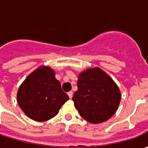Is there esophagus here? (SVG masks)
I'll return each mask as SVG.
<instances>
[{"instance_id":"34e87169","label":"esophagus","mask_w":148,"mask_h":148,"mask_svg":"<svg viewBox=\"0 0 148 148\" xmlns=\"http://www.w3.org/2000/svg\"><path fill=\"white\" fill-rule=\"evenodd\" d=\"M68 96H69V97H70V98H72V97H73V92H72V91H70V92H68Z\"/></svg>"}]
</instances>
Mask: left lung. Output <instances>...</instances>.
I'll return each mask as SVG.
<instances>
[{
	"instance_id": "obj_1",
	"label": "left lung",
	"mask_w": 148,
	"mask_h": 148,
	"mask_svg": "<svg viewBox=\"0 0 148 148\" xmlns=\"http://www.w3.org/2000/svg\"><path fill=\"white\" fill-rule=\"evenodd\" d=\"M121 92L113 80L99 68L81 73L73 101L79 114L92 124L106 121L117 110Z\"/></svg>"
}]
</instances>
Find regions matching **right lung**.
I'll return each mask as SVG.
<instances>
[{"label": "right lung", "instance_id": "1", "mask_svg": "<svg viewBox=\"0 0 148 148\" xmlns=\"http://www.w3.org/2000/svg\"><path fill=\"white\" fill-rule=\"evenodd\" d=\"M55 75V71L48 66L39 67L19 88L18 105L34 121L42 122L51 119L69 99Z\"/></svg>", "mask_w": 148, "mask_h": 148}]
</instances>
